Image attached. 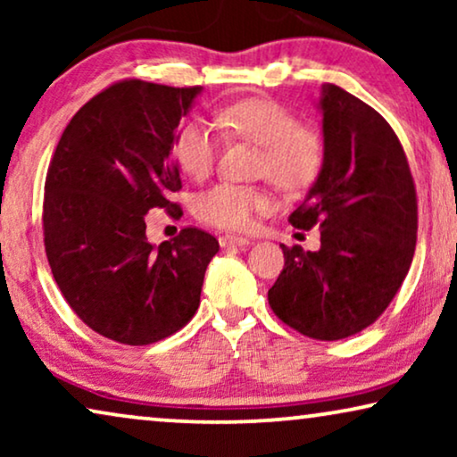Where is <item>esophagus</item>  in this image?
Segmentation results:
<instances>
[{"label": "esophagus", "mask_w": 457, "mask_h": 457, "mask_svg": "<svg viewBox=\"0 0 457 457\" xmlns=\"http://www.w3.org/2000/svg\"><path fill=\"white\" fill-rule=\"evenodd\" d=\"M218 243H220V247H233V245H247L249 239L239 235H222L220 239H218Z\"/></svg>", "instance_id": "obj_1"}]
</instances>
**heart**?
<instances>
[{
    "mask_svg": "<svg viewBox=\"0 0 457 457\" xmlns=\"http://www.w3.org/2000/svg\"><path fill=\"white\" fill-rule=\"evenodd\" d=\"M218 129L260 145L258 168L278 189L295 193L314 183L324 162L322 139L302 127L289 108L272 99H243L214 112V124L193 118L180 124L172 155L187 177L202 180L214 170L220 137ZM270 208V195L253 185L216 183L193 199L197 220L218 228H249L260 212Z\"/></svg>",
    "mask_w": 457,
    "mask_h": 457,
    "instance_id": "obj_1",
    "label": "heart"
}]
</instances>
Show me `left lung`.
<instances>
[{"instance_id":"left-lung-1","label":"left lung","mask_w":457,"mask_h":457,"mask_svg":"<svg viewBox=\"0 0 457 457\" xmlns=\"http://www.w3.org/2000/svg\"><path fill=\"white\" fill-rule=\"evenodd\" d=\"M324 162L295 228L320 227V249L283 247L268 303L287 327L337 341L377 320L393 302L416 249L418 202L408 158L391 124L337 85L320 97Z\"/></svg>"}]
</instances>
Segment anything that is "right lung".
Instances as JSON below:
<instances>
[{"label":"right lung","instance_id":"1","mask_svg":"<svg viewBox=\"0 0 457 457\" xmlns=\"http://www.w3.org/2000/svg\"><path fill=\"white\" fill-rule=\"evenodd\" d=\"M202 87L118 80L91 97L62 133L43 197L49 268L74 314L124 345L177 333L199 308L218 241L187 227L154 247L145 214H183L170 160L180 118Z\"/></svg>","mask_w":457,"mask_h":457}]
</instances>
